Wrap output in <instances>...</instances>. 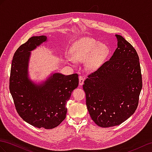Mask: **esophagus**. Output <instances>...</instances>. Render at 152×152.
<instances>
[{
    "mask_svg": "<svg viewBox=\"0 0 152 152\" xmlns=\"http://www.w3.org/2000/svg\"><path fill=\"white\" fill-rule=\"evenodd\" d=\"M84 82V77L82 76H79V85H82Z\"/></svg>",
    "mask_w": 152,
    "mask_h": 152,
    "instance_id": "34e87169",
    "label": "esophagus"
}]
</instances>
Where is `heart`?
Masks as SVG:
<instances>
[{"label":"heart","mask_w":152,"mask_h":152,"mask_svg":"<svg viewBox=\"0 0 152 152\" xmlns=\"http://www.w3.org/2000/svg\"><path fill=\"white\" fill-rule=\"evenodd\" d=\"M109 53V48L103 43L90 37H84L74 43L71 49L72 59L76 61L85 60L88 70L98 68Z\"/></svg>","instance_id":"obj_1"}]
</instances>
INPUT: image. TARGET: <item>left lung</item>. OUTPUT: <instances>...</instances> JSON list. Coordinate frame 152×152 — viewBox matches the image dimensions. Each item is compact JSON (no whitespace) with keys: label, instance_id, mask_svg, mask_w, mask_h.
Here are the masks:
<instances>
[{"label":"left lung","instance_id":"obj_1","mask_svg":"<svg viewBox=\"0 0 152 152\" xmlns=\"http://www.w3.org/2000/svg\"><path fill=\"white\" fill-rule=\"evenodd\" d=\"M115 37L118 48L113 55L83 85L89 114L103 128L119 125L134 113L142 86L137 52L123 37Z\"/></svg>","mask_w":152,"mask_h":152}]
</instances>
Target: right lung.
<instances>
[{"label":"right lung","mask_w":152,"mask_h":152,"mask_svg":"<svg viewBox=\"0 0 152 152\" xmlns=\"http://www.w3.org/2000/svg\"><path fill=\"white\" fill-rule=\"evenodd\" d=\"M46 41L45 36L33 37L16 50L11 64L10 91L22 119L34 127L52 129L65 119L67 102L78 86L79 80L77 74L65 76L57 72L40 85L29 79L31 51Z\"/></svg>","instance_id":"right-lung-1"}]
</instances>
